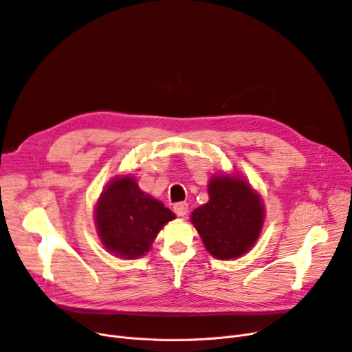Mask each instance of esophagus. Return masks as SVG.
Here are the masks:
<instances>
[{
    "label": "esophagus",
    "mask_w": 352,
    "mask_h": 352,
    "mask_svg": "<svg viewBox=\"0 0 352 352\" xmlns=\"http://www.w3.org/2000/svg\"><path fill=\"white\" fill-rule=\"evenodd\" d=\"M173 209H175V212H176L177 217H185L188 214V210H189V205L186 202H179L173 206Z\"/></svg>",
    "instance_id": "obj_1"
}]
</instances>
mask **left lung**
Wrapping results in <instances>:
<instances>
[{
  "label": "left lung",
  "mask_w": 352,
  "mask_h": 352,
  "mask_svg": "<svg viewBox=\"0 0 352 352\" xmlns=\"http://www.w3.org/2000/svg\"><path fill=\"white\" fill-rule=\"evenodd\" d=\"M208 193L209 201L190 215L206 251L219 260L244 256L263 228L264 205L260 195L238 175L214 176Z\"/></svg>",
  "instance_id": "obj_1"
}]
</instances>
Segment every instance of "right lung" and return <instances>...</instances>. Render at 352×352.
I'll list each match as a JSON object with an SVG mask.
<instances>
[{"instance_id":"add662e5","label":"right lung","mask_w":352,"mask_h":352,"mask_svg":"<svg viewBox=\"0 0 352 352\" xmlns=\"http://www.w3.org/2000/svg\"><path fill=\"white\" fill-rule=\"evenodd\" d=\"M175 217L129 175L112 179L95 205V225L102 245L129 260L148 252L159 231Z\"/></svg>"}]
</instances>
